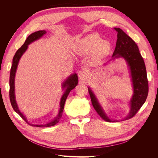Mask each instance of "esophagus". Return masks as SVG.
I'll return each instance as SVG.
<instances>
[{
  "label": "esophagus",
  "mask_w": 158,
  "mask_h": 158,
  "mask_svg": "<svg viewBox=\"0 0 158 158\" xmlns=\"http://www.w3.org/2000/svg\"><path fill=\"white\" fill-rule=\"evenodd\" d=\"M85 76V73L84 71H79L78 73V76L80 79H83Z\"/></svg>",
  "instance_id": "esophagus-1"
}]
</instances>
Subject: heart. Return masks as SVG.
<instances>
[{
	"instance_id": "obj_1",
	"label": "heart",
	"mask_w": 158,
	"mask_h": 158,
	"mask_svg": "<svg viewBox=\"0 0 158 158\" xmlns=\"http://www.w3.org/2000/svg\"><path fill=\"white\" fill-rule=\"evenodd\" d=\"M76 49L81 55L92 54V60L96 63L109 54L111 46L109 42L103 41L98 33H93L76 41Z\"/></svg>"
}]
</instances>
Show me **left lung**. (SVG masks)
Wrapping results in <instances>:
<instances>
[{"label": "left lung", "instance_id": "8db88e82", "mask_svg": "<svg viewBox=\"0 0 158 158\" xmlns=\"http://www.w3.org/2000/svg\"><path fill=\"white\" fill-rule=\"evenodd\" d=\"M114 30L117 33L115 49L112 59L104 63L103 65H107L111 61L120 58L125 60L127 63L133 93L128 102L129 112L125 117L121 119V121H125L135 116L145 103L148 94V82L144 61L136 43L120 28L114 27ZM88 88L93 107L99 115L106 121L117 122V120H114L108 116L92 89L89 86Z\"/></svg>", "mask_w": 158, "mask_h": 158}]
</instances>
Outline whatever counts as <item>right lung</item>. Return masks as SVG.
I'll return each instance as SVG.
<instances>
[{
  "label": "right lung",
  "instance_id": "obj_1",
  "mask_svg": "<svg viewBox=\"0 0 158 158\" xmlns=\"http://www.w3.org/2000/svg\"><path fill=\"white\" fill-rule=\"evenodd\" d=\"M46 33L47 31L45 30H40V31L32 33L31 34H30L27 37L23 45L16 52L15 55H14L13 57L12 64L11 66L10 73V81H9V84H10V92H9V95H10V103L13 109L23 119V120L26 121L27 123H28L29 125L31 126L37 127H49L51 126H54L56 123H59L60 118L62 117V114H63L64 103L66 100V98H67L69 93L70 92V91L73 89H74L76 85H78V76H77V74L76 73L72 74L69 76V77L66 78L63 81V83L61 84L62 89L63 90V94L62 95V97L60 98V104H59L60 107L59 109L58 114H57V115L55 117V118L52 119V120H51L50 122L46 123L44 124H40V125H34V124H31L27 121V117L21 112L18 106V103L16 102V95H15V76H16V73L17 70L19 61H20L22 56L24 54V52L27 51L28 48V45H30L31 43L41 39V38L44 36Z\"/></svg>",
  "mask_w": 158,
  "mask_h": 158
}]
</instances>
